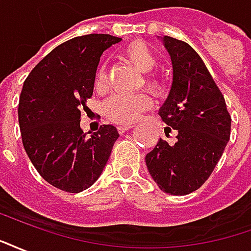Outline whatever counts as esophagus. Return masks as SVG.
Instances as JSON below:
<instances>
[{"instance_id":"1","label":"esophagus","mask_w":251,"mask_h":251,"mask_svg":"<svg viewBox=\"0 0 251 251\" xmlns=\"http://www.w3.org/2000/svg\"><path fill=\"white\" fill-rule=\"evenodd\" d=\"M131 127H133V125H120L118 126V131L122 134V133H125V131H127Z\"/></svg>"}]
</instances>
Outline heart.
Wrapping results in <instances>:
<instances>
[{"label": "heart", "mask_w": 251, "mask_h": 251, "mask_svg": "<svg viewBox=\"0 0 251 251\" xmlns=\"http://www.w3.org/2000/svg\"><path fill=\"white\" fill-rule=\"evenodd\" d=\"M124 56L144 74L152 72L157 67V57L153 53L152 48L145 41L136 40L127 44L124 50ZM109 84V76L106 67L100 66L95 75V87L103 91ZM145 86L154 95H163L165 84L157 76L148 75L145 77ZM152 106V99L147 94L136 95H114L104 103V113L110 120L117 124H131L138 120V117Z\"/></svg>", "instance_id": "1"}]
</instances>
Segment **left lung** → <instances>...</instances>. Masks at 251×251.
Returning <instances> with one entry per match:
<instances>
[{"instance_id": "left-lung-1", "label": "left lung", "mask_w": 251, "mask_h": 251, "mask_svg": "<svg viewBox=\"0 0 251 251\" xmlns=\"http://www.w3.org/2000/svg\"><path fill=\"white\" fill-rule=\"evenodd\" d=\"M172 62V86L158 115L176 131V142L158 140L145 157L158 188L169 195H188L204 181L221 160L230 140L231 117L219 88L192 47L161 37Z\"/></svg>"}]
</instances>
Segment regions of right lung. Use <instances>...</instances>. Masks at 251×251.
<instances>
[{
	"label": "right lung",
	"instance_id": "obj_1",
	"mask_svg": "<svg viewBox=\"0 0 251 251\" xmlns=\"http://www.w3.org/2000/svg\"><path fill=\"white\" fill-rule=\"evenodd\" d=\"M120 41L98 33L74 37L52 50L23 86L19 124L25 152L47 183L70 194L99 179L120 137L113 125L90 137L80 127L100 56Z\"/></svg>",
	"mask_w": 251,
	"mask_h": 251
}]
</instances>
